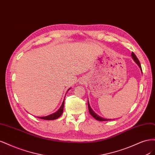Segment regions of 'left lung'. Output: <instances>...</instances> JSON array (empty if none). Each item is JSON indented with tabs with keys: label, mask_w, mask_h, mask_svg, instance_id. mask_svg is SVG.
Segmentation results:
<instances>
[{
	"label": "left lung",
	"mask_w": 155,
	"mask_h": 155,
	"mask_svg": "<svg viewBox=\"0 0 155 155\" xmlns=\"http://www.w3.org/2000/svg\"><path fill=\"white\" fill-rule=\"evenodd\" d=\"M131 56H132L133 59L134 60V61L137 63V64L139 66L140 69V70L142 71V68H141L140 63V62H139V61H138V59L137 58V56L135 55V54H134L133 52H132V53H131ZM87 104H88V109H89V113H90V114H91V115L93 117H94L96 120H98V121H108V120H111V119L104 118H102V117H100L99 115H98V114H96L95 113H94V112L93 111V109L91 108L90 105H89V101H87Z\"/></svg>",
	"instance_id": "left-lung-1"
}]
</instances>
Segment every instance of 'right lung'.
Instances as JSON below:
<instances>
[{
	"label": "right lung",
	"mask_w": 155,
	"mask_h": 155,
	"mask_svg": "<svg viewBox=\"0 0 155 155\" xmlns=\"http://www.w3.org/2000/svg\"><path fill=\"white\" fill-rule=\"evenodd\" d=\"M70 89L71 88H69L68 91H69ZM64 101H63V102L62 104V106H61V107L59 108V109H58L57 111H56L55 113H53L51 114H49V115H48V116L42 117H38V118H41V119H43V120H55V119L59 118L62 115V114L63 113V111H64Z\"/></svg>",
	"instance_id": "obj_1"
}]
</instances>
